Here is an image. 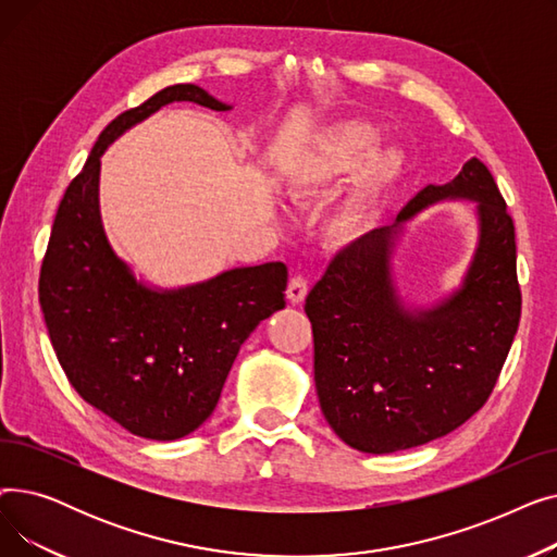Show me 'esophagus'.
I'll return each mask as SVG.
<instances>
[{
    "instance_id": "esophagus-1",
    "label": "esophagus",
    "mask_w": 557,
    "mask_h": 557,
    "mask_svg": "<svg viewBox=\"0 0 557 557\" xmlns=\"http://www.w3.org/2000/svg\"><path fill=\"white\" fill-rule=\"evenodd\" d=\"M307 290H309L307 280L298 275V277H294V280L288 282V286H286V298H288L290 305H302L305 298H307Z\"/></svg>"
}]
</instances>
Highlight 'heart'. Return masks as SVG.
I'll return each instance as SVG.
<instances>
[{
  "label": "heart",
  "instance_id": "1",
  "mask_svg": "<svg viewBox=\"0 0 557 557\" xmlns=\"http://www.w3.org/2000/svg\"><path fill=\"white\" fill-rule=\"evenodd\" d=\"M379 139L382 131L372 122L343 116L311 133L284 166V194L302 208L325 198L349 175L320 225L323 242L334 250L355 248L368 237L404 178V151Z\"/></svg>",
  "mask_w": 557,
  "mask_h": 557
}]
</instances>
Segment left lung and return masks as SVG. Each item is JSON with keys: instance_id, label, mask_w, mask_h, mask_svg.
I'll return each instance as SVG.
<instances>
[{"instance_id": "8db88e82", "label": "left lung", "mask_w": 557, "mask_h": 557, "mask_svg": "<svg viewBox=\"0 0 557 557\" xmlns=\"http://www.w3.org/2000/svg\"><path fill=\"white\" fill-rule=\"evenodd\" d=\"M475 202L468 271L431 306L406 301L392 257L405 223L433 203ZM320 411L363 454H393L447 435L490 397L519 327L515 225L487 166L467 160L454 181L426 185L388 227L330 263L307 296Z\"/></svg>"}]
</instances>
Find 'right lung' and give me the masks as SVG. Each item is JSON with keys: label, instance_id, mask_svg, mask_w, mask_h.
<instances>
[{"label": "right lung", "instance_id": "1", "mask_svg": "<svg viewBox=\"0 0 557 557\" xmlns=\"http://www.w3.org/2000/svg\"><path fill=\"white\" fill-rule=\"evenodd\" d=\"M173 101L232 110L181 83L112 120L61 200L38 288L53 352L76 393L128 433L160 443L189 435L214 413L239 347L284 309L288 280L282 261H267L162 288L114 252L99 205L101 156Z\"/></svg>", "mask_w": 557, "mask_h": 557}]
</instances>
